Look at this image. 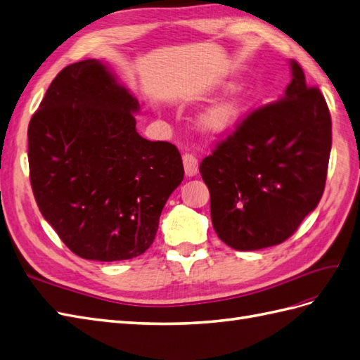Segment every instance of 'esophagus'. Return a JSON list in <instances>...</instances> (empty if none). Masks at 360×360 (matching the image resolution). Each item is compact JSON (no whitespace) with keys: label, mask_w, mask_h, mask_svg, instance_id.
I'll list each match as a JSON object with an SVG mask.
<instances>
[{"label":"esophagus","mask_w":360,"mask_h":360,"mask_svg":"<svg viewBox=\"0 0 360 360\" xmlns=\"http://www.w3.org/2000/svg\"><path fill=\"white\" fill-rule=\"evenodd\" d=\"M182 162L184 169H186L187 176H195L199 172V161L193 153H184L182 155Z\"/></svg>","instance_id":"obj_1"}]
</instances>
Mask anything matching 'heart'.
<instances>
[{
	"instance_id": "obj_1",
	"label": "heart",
	"mask_w": 360,
	"mask_h": 360,
	"mask_svg": "<svg viewBox=\"0 0 360 360\" xmlns=\"http://www.w3.org/2000/svg\"><path fill=\"white\" fill-rule=\"evenodd\" d=\"M238 110L236 98H222L208 106L200 117V122L210 131H222L233 122Z\"/></svg>"
}]
</instances>
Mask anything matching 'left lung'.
Listing matches in <instances>:
<instances>
[{
  "mask_svg": "<svg viewBox=\"0 0 360 360\" xmlns=\"http://www.w3.org/2000/svg\"><path fill=\"white\" fill-rule=\"evenodd\" d=\"M290 68L284 96L248 114L200 162L214 231L237 251L288 240L324 193L328 106L300 63Z\"/></svg>",
  "mask_w": 360,
  "mask_h": 360,
  "instance_id": "obj_1",
  "label": "left lung"
}]
</instances>
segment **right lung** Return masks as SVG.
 <instances>
[{
    "instance_id": "obj_1",
    "label": "right lung",
    "mask_w": 360,
    "mask_h": 360,
    "mask_svg": "<svg viewBox=\"0 0 360 360\" xmlns=\"http://www.w3.org/2000/svg\"><path fill=\"white\" fill-rule=\"evenodd\" d=\"M138 100L105 63H71L29 123L30 184L70 251L120 262L149 250L161 211L184 179L176 146L136 132Z\"/></svg>"
}]
</instances>
